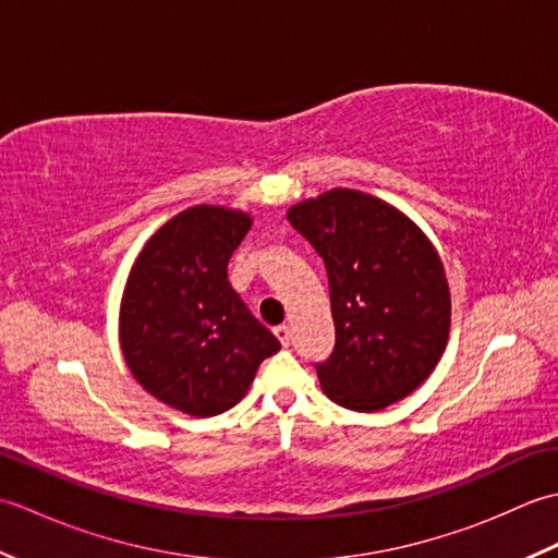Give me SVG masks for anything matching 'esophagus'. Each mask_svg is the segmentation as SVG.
Segmentation results:
<instances>
[{
    "label": "esophagus",
    "mask_w": 558,
    "mask_h": 558,
    "mask_svg": "<svg viewBox=\"0 0 558 558\" xmlns=\"http://www.w3.org/2000/svg\"><path fill=\"white\" fill-rule=\"evenodd\" d=\"M272 333H276V338L280 340V345H282V348H288V345H290V340H292V330H290V326H276V330H272Z\"/></svg>",
    "instance_id": "1"
}]
</instances>
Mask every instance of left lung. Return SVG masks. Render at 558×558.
<instances>
[{
    "instance_id": "left-lung-1",
    "label": "left lung",
    "mask_w": 558,
    "mask_h": 558,
    "mask_svg": "<svg viewBox=\"0 0 558 558\" xmlns=\"http://www.w3.org/2000/svg\"><path fill=\"white\" fill-rule=\"evenodd\" d=\"M288 220L324 258L336 345L314 364L338 405L376 412L410 396L441 360L450 294L441 258L386 201L333 189Z\"/></svg>"
}]
</instances>
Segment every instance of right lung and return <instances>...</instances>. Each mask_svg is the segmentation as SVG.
<instances>
[{
  "instance_id": "obj_1",
  "label": "right lung",
  "mask_w": 558,
  "mask_h": 558,
  "mask_svg": "<svg viewBox=\"0 0 558 558\" xmlns=\"http://www.w3.org/2000/svg\"><path fill=\"white\" fill-rule=\"evenodd\" d=\"M252 218L196 206L150 236L129 272L120 340L129 369L150 396L192 417L236 405L258 364L280 350L228 280Z\"/></svg>"
}]
</instances>
